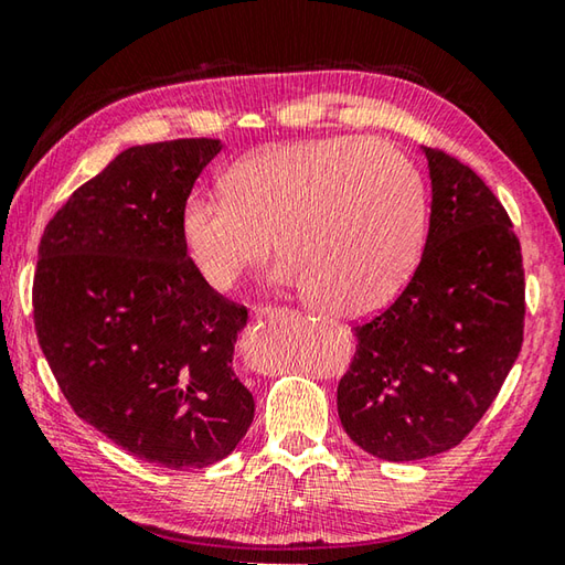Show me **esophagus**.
I'll return each instance as SVG.
<instances>
[{
  "instance_id": "esophagus-1",
  "label": "esophagus",
  "mask_w": 565,
  "mask_h": 565,
  "mask_svg": "<svg viewBox=\"0 0 565 565\" xmlns=\"http://www.w3.org/2000/svg\"><path fill=\"white\" fill-rule=\"evenodd\" d=\"M274 313H284V309H276V306H254L252 309L254 321H262V318H269Z\"/></svg>"
}]
</instances>
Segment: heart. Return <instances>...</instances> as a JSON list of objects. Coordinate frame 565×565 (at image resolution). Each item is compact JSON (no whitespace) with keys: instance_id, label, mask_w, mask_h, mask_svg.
Returning a JSON list of instances; mask_svg holds the SVG:
<instances>
[{"instance_id":"heart-1","label":"heart","mask_w":565,"mask_h":565,"mask_svg":"<svg viewBox=\"0 0 565 565\" xmlns=\"http://www.w3.org/2000/svg\"><path fill=\"white\" fill-rule=\"evenodd\" d=\"M222 192L192 194L180 212L184 252L212 289H232L274 237L276 284L323 313L365 316L403 291L423 254L425 180L385 140L269 146L234 162Z\"/></svg>"}]
</instances>
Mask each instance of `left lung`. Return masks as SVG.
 I'll return each instance as SVG.
<instances>
[{
	"label": "left lung",
	"mask_w": 565,
	"mask_h": 565,
	"mask_svg": "<svg viewBox=\"0 0 565 565\" xmlns=\"http://www.w3.org/2000/svg\"><path fill=\"white\" fill-rule=\"evenodd\" d=\"M423 156L433 182L423 259L393 306L353 328L355 355L338 383L348 437L387 461L459 445L524 341V264L507 210L457 158Z\"/></svg>",
	"instance_id": "1"
}]
</instances>
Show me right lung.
<instances>
[{"label":"right lung","mask_w":565,"mask_h":565,"mask_svg":"<svg viewBox=\"0 0 565 565\" xmlns=\"http://www.w3.org/2000/svg\"><path fill=\"white\" fill-rule=\"evenodd\" d=\"M220 150L210 138L122 150L39 244L34 328L61 393L120 449L170 469L232 455L254 419L232 363L247 309L202 279L180 237Z\"/></svg>","instance_id":"add662e5"}]
</instances>
